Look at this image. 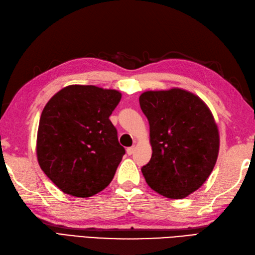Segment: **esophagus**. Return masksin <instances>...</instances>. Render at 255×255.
Returning <instances> with one entry per match:
<instances>
[{
	"instance_id": "obj_1",
	"label": "esophagus",
	"mask_w": 255,
	"mask_h": 255,
	"mask_svg": "<svg viewBox=\"0 0 255 255\" xmlns=\"http://www.w3.org/2000/svg\"><path fill=\"white\" fill-rule=\"evenodd\" d=\"M134 149H135V146H134V145L131 146V147H128V148H127V154H128V155H132L133 152H134Z\"/></svg>"
}]
</instances>
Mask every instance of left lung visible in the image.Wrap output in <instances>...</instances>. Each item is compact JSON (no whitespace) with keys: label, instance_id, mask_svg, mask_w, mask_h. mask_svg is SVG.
<instances>
[{"label":"left lung","instance_id":"obj_1","mask_svg":"<svg viewBox=\"0 0 255 255\" xmlns=\"http://www.w3.org/2000/svg\"><path fill=\"white\" fill-rule=\"evenodd\" d=\"M139 102L153 151L141 169L146 183L167 198H185L205 183L218 159L220 134L211 111L181 88L144 91Z\"/></svg>","mask_w":255,"mask_h":255}]
</instances>
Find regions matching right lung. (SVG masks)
Instances as JSON below:
<instances>
[{
    "mask_svg": "<svg viewBox=\"0 0 255 255\" xmlns=\"http://www.w3.org/2000/svg\"><path fill=\"white\" fill-rule=\"evenodd\" d=\"M121 99L115 89L70 85L46 103L37 129V161L63 193L87 198L113 180L125 148L109 117Z\"/></svg>",
    "mask_w": 255,
    "mask_h": 255,
    "instance_id": "obj_1",
    "label": "right lung"
}]
</instances>
